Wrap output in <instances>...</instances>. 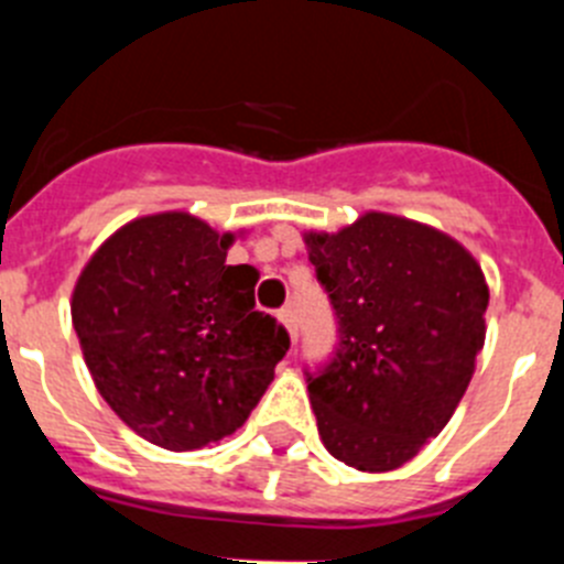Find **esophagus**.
Wrapping results in <instances>:
<instances>
[{
  "mask_svg": "<svg viewBox=\"0 0 564 564\" xmlns=\"http://www.w3.org/2000/svg\"><path fill=\"white\" fill-rule=\"evenodd\" d=\"M279 322H282V325H285V330L291 333V341L296 344V338H299V327H296V316H293L291 307H282V311H279Z\"/></svg>",
  "mask_w": 564,
  "mask_h": 564,
  "instance_id": "esophagus-1",
  "label": "esophagus"
}]
</instances>
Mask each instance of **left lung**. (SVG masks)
I'll return each mask as SVG.
<instances>
[{
  "mask_svg": "<svg viewBox=\"0 0 564 564\" xmlns=\"http://www.w3.org/2000/svg\"><path fill=\"white\" fill-rule=\"evenodd\" d=\"M305 242L338 333L330 361L305 370L318 435L336 460L390 471L449 423L471 381L486 279L460 242L392 214Z\"/></svg>",
  "mask_w": 564,
  "mask_h": 564,
  "instance_id": "1",
  "label": "left lung"
}]
</instances>
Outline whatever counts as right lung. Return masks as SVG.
<instances>
[{"label": "right lung", "mask_w": 564, "mask_h": 564, "mask_svg": "<svg viewBox=\"0 0 564 564\" xmlns=\"http://www.w3.org/2000/svg\"><path fill=\"white\" fill-rule=\"evenodd\" d=\"M231 234L183 212L129 223L73 291V327L115 415L154 446L200 449L237 432L291 336L257 311V268L226 265Z\"/></svg>", "instance_id": "1"}]
</instances>
